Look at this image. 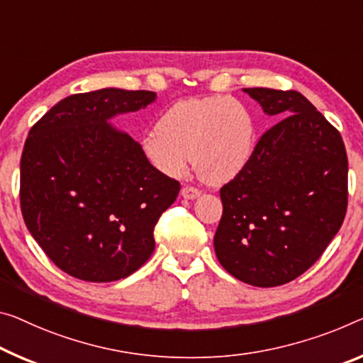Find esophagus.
<instances>
[{
	"instance_id": "esophagus-1",
	"label": "esophagus",
	"mask_w": 363,
	"mask_h": 363,
	"mask_svg": "<svg viewBox=\"0 0 363 363\" xmlns=\"http://www.w3.org/2000/svg\"><path fill=\"white\" fill-rule=\"evenodd\" d=\"M199 194H201V191L194 186H185L182 189V196L185 199H196Z\"/></svg>"
}]
</instances>
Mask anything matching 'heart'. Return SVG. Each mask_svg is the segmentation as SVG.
Returning <instances> with one entry per match:
<instances>
[{
    "mask_svg": "<svg viewBox=\"0 0 363 363\" xmlns=\"http://www.w3.org/2000/svg\"><path fill=\"white\" fill-rule=\"evenodd\" d=\"M253 115L228 96L180 100L143 138L146 159L167 177L180 178L193 164L199 177L220 185L242 174L253 157Z\"/></svg>",
    "mask_w": 363,
    "mask_h": 363,
    "instance_id": "1",
    "label": "heart"
}]
</instances>
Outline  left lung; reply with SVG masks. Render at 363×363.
Segmentation results:
<instances>
[{
	"label": "left lung",
	"instance_id": "left-lung-1",
	"mask_svg": "<svg viewBox=\"0 0 363 363\" xmlns=\"http://www.w3.org/2000/svg\"><path fill=\"white\" fill-rule=\"evenodd\" d=\"M243 92L282 120L259 138L242 174L220 188L214 250L238 281L276 287L313 266L341 228L347 154L339 131L300 92Z\"/></svg>",
	"mask_w": 363,
	"mask_h": 363
}]
</instances>
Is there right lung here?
<instances>
[{"mask_svg":"<svg viewBox=\"0 0 363 363\" xmlns=\"http://www.w3.org/2000/svg\"><path fill=\"white\" fill-rule=\"evenodd\" d=\"M155 99L150 91L115 87L74 94L29 131L21 157L22 217L66 274L118 281L152 255L154 227L180 183L160 174L141 144L110 120Z\"/></svg>","mask_w":363,"mask_h":363,"instance_id":"add662e5","label":"right lung"}]
</instances>
